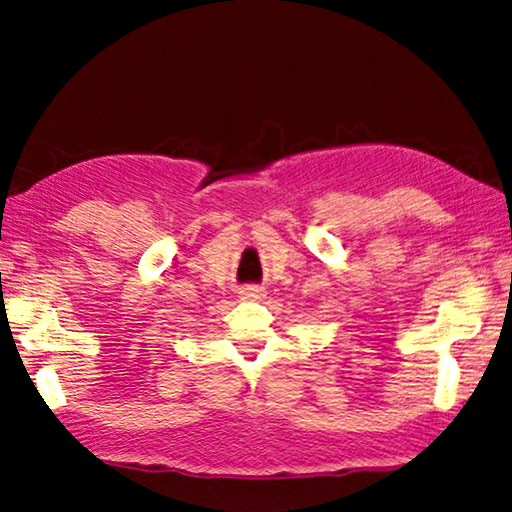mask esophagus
<instances>
[{"label":"esophagus","mask_w":512,"mask_h":512,"mask_svg":"<svg viewBox=\"0 0 512 512\" xmlns=\"http://www.w3.org/2000/svg\"><path fill=\"white\" fill-rule=\"evenodd\" d=\"M239 296H241V300H259V298H264V291L259 287H244L239 291Z\"/></svg>","instance_id":"obj_1"}]
</instances>
